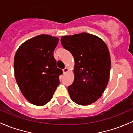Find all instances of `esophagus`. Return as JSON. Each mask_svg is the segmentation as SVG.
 <instances>
[{
    "label": "esophagus",
    "instance_id": "esophagus-1",
    "mask_svg": "<svg viewBox=\"0 0 133 133\" xmlns=\"http://www.w3.org/2000/svg\"><path fill=\"white\" fill-rule=\"evenodd\" d=\"M63 73H64V74L66 73V72L68 71V68H67V67H65V68H64L63 70Z\"/></svg>",
    "mask_w": 133,
    "mask_h": 133
}]
</instances>
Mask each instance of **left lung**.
<instances>
[{"instance_id": "8db88e82", "label": "left lung", "mask_w": 133, "mask_h": 133, "mask_svg": "<svg viewBox=\"0 0 133 133\" xmlns=\"http://www.w3.org/2000/svg\"><path fill=\"white\" fill-rule=\"evenodd\" d=\"M61 42L75 61L74 79L68 87L71 99L81 106L94 103L102 96L109 81L111 58L107 45L86 32L63 36Z\"/></svg>"}]
</instances>
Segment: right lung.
Wrapping results in <instances>:
<instances>
[{
  "mask_svg": "<svg viewBox=\"0 0 133 133\" xmlns=\"http://www.w3.org/2000/svg\"><path fill=\"white\" fill-rule=\"evenodd\" d=\"M59 38L40 35L25 41L14 58L15 79L22 94L31 104L43 106L51 100L63 74L53 52Z\"/></svg>",
  "mask_w": 133,
  "mask_h": 133,
  "instance_id": "right-lung-1",
  "label": "right lung"
}]
</instances>
